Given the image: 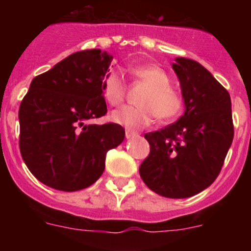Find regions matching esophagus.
<instances>
[{
    "instance_id": "esophagus-1",
    "label": "esophagus",
    "mask_w": 251,
    "mask_h": 251,
    "mask_svg": "<svg viewBox=\"0 0 251 251\" xmlns=\"http://www.w3.org/2000/svg\"><path fill=\"white\" fill-rule=\"evenodd\" d=\"M138 137V133L133 132V130H126V138L127 139H133Z\"/></svg>"
}]
</instances>
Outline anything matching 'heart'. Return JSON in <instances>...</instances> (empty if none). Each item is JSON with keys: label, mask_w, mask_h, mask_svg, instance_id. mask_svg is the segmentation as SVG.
Wrapping results in <instances>:
<instances>
[{"label": "heart", "mask_w": 251, "mask_h": 251, "mask_svg": "<svg viewBox=\"0 0 251 251\" xmlns=\"http://www.w3.org/2000/svg\"><path fill=\"white\" fill-rule=\"evenodd\" d=\"M130 72L137 81L148 86L141 99L143 106L124 105L114 110L110 115L114 123L128 129H141L152 123L156 117L159 121H172L182 113L185 99L178 90L171 86L170 76L161 66L153 64L139 65ZM101 92L106 103L110 105L123 103L127 86L117 70L106 73L101 81Z\"/></svg>", "instance_id": "heart-1"}]
</instances>
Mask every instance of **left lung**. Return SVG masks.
<instances>
[{
  "label": "left lung",
  "mask_w": 251,
  "mask_h": 251,
  "mask_svg": "<svg viewBox=\"0 0 251 251\" xmlns=\"http://www.w3.org/2000/svg\"><path fill=\"white\" fill-rule=\"evenodd\" d=\"M185 113L176 123L146 133L151 152L139 167L143 182L170 199L191 197L214 182L234 138L231 99L201 64L176 57Z\"/></svg>",
  "instance_id": "8db88e82"
}]
</instances>
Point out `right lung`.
<instances>
[{"mask_svg":"<svg viewBox=\"0 0 251 251\" xmlns=\"http://www.w3.org/2000/svg\"><path fill=\"white\" fill-rule=\"evenodd\" d=\"M113 56L99 49L69 55L32 79L20 104V152L40 182L60 191L89 187L106 152L124 139L117 123H86L106 113L101 81Z\"/></svg>","mask_w":251,"mask_h":251,"instance_id":"right-lung-1","label":"right lung"}]
</instances>
